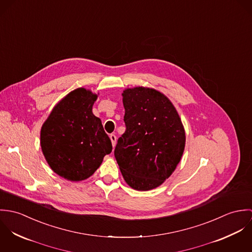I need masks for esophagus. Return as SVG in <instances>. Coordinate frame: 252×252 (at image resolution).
<instances>
[{
	"label": "esophagus",
	"instance_id": "34e87169",
	"mask_svg": "<svg viewBox=\"0 0 252 252\" xmlns=\"http://www.w3.org/2000/svg\"><path fill=\"white\" fill-rule=\"evenodd\" d=\"M109 138H110V141H111L112 146L114 147V146H115V144H116V136H115L114 134H110V135H109Z\"/></svg>",
	"mask_w": 252,
	"mask_h": 252
}]
</instances>
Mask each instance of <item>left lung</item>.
Wrapping results in <instances>:
<instances>
[{
	"label": "left lung",
	"mask_w": 252,
	"mask_h": 252,
	"mask_svg": "<svg viewBox=\"0 0 252 252\" xmlns=\"http://www.w3.org/2000/svg\"><path fill=\"white\" fill-rule=\"evenodd\" d=\"M125 133L118 139L114 156L126 183L148 191L169 179L185 147L180 115L160 91L138 86L122 93Z\"/></svg>",
	"instance_id": "left-lung-1"
}]
</instances>
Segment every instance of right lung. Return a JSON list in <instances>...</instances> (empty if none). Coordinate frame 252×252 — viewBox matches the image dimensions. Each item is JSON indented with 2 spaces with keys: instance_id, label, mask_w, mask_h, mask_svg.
Here are the masks:
<instances>
[{
  "instance_id": "right-lung-1",
  "label": "right lung",
  "mask_w": 252,
  "mask_h": 252,
  "mask_svg": "<svg viewBox=\"0 0 252 252\" xmlns=\"http://www.w3.org/2000/svg\"><path fill=\"white\" fill-rule=\"evenodd\" d=\"M98 94L76 88L59 101L40 129L43 156L58 176L70 181L90 178L112 150L102 121L92 112Z\"/></svg>"
}]
</instances>
